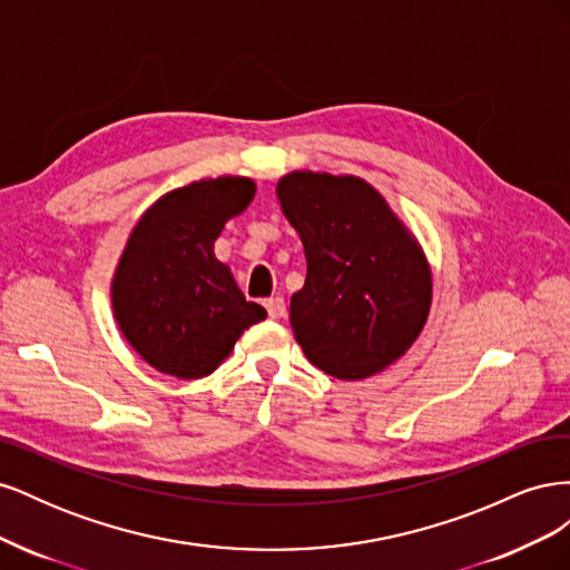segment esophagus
<instances>
[{
  "label": "esophagus",
  "instance_id": "1",
  "mask_svg": "<svg viewBox=\"0 0 570 570\" xmlns=\"http://www.w3.org/2000/svg\"><path fill=\"white\" fill-rule=\"evenodd\" d=\"M264 306H266V312H268L271 318H283L285 316V302H283V297H271V299L264 302Z\"/></svg>",
  "mask_w": 570,
  "mask_h": 570
}]
</instances>
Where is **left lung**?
<instances>
[{
    "label": "left lung",
    "mask_w": 570,
    "mask_h": 570,
    "mask_svg": "<svg viewBox=\"0 0 570 570\" xmlns=\"http://www.w3.org/2000/svg\"><path fill=\"white\" fill-rule=\"evenodd\" d=\"M275 195L306 254L304 287L289 302L306 358L340 381L381 373L430 314L433 275L419 239L356 176L292 170Z\"/></svg>",
    "instance_id": "left-lung-1"
}]
</instances>
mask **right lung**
<instances>
[{"mask_svg":"<svg viewBox=\"0 0 570 570\" xmlns=\"http://www.w3.org/2000/svg\"><path fill=\"white\" fill-rule=\"evenodd\" d=\"M256 195L252 178L220 176L170 189L137 220L118 258L111 306L130 347L159 373L197 381L266 318L214 254L226 223Z\"/></svg>","mask_w":570,"mask_h":570,"instance_id":"1","label":"right lung"}]
</instances>
